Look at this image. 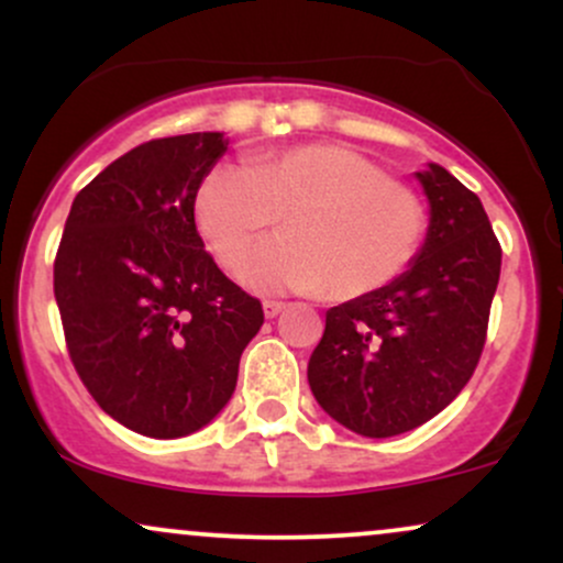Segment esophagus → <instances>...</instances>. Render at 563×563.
Instances as JSON below:
<instances>
[{"label": "esophagus", "instance_id": "34e87169", "mask_svg": "<svg viewBox=\"0 0 563 563\" xmlns=\"http://www.w3.org/2000/svg\"><path fill=\"white\" fill-rule=\"evenodd\" d=\"M283 307H286V303H283V301H264V303H262V309H264V318H267V320L277 318V314L283 312Z\"/></svg>", "mask_w": 563, "mask_h": 563}]
</instances>
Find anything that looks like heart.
<instances>
[{
	"mask_svg": "<svg viewBox=\"0 0 563 563\" xmlns=\"http://www.w3.org/2000/svg\"><path fill=\"white\" fill-rule=\"evenodd\" d=\"M192 217L230 273L280 217L286 235L256 251L245 280L260 290H328L333 299L391 283L412 262L426 228L407 187L360 153L320 142L217 166L200 179Z\"/></svg>",
	"mask_w": 563,
	"mask_h": 563,
	"instance_id": "1",
	"label": "heart"
}]
</instances>
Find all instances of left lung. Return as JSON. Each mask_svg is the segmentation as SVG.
Here are the masks:
<instances>
[{"mask_svg":"<svg viewBox=\"0 0 563 563\" xmlns=\"http://www.w3.org/2000/svg\"><path fill=\"white\" fill-rule=\"evenodd\" d=\"M429 230L402 275L325 312L307 365L309 389L333 421L386 439L431 421L479 363L500 243L482 200L439 164L416 172Z\"/></svg>","mask_w":563,"mask_h":563,"instance_id":"obj_1","label":"left lung"}]
</instances>
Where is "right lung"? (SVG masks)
I'll use <instances>...</instances> for the list:
<instances>
[{"instance_id":"add662e5","label":"right lung","mask_w":563,"mask_h":563,"mask_svg":"<svg viewBox=\"0 0 563 563\" xmlns=\"http://www.w3.org/2000/svg\"><path fill=\"white\" fill-rule=\"evenodd\" d=\"M222 132L151 140L70 203L55 260L68 354L95 402L126 429L177 439L230 402L262 303L203 251L192 217Z\"/></svg>"}]
</instances>
